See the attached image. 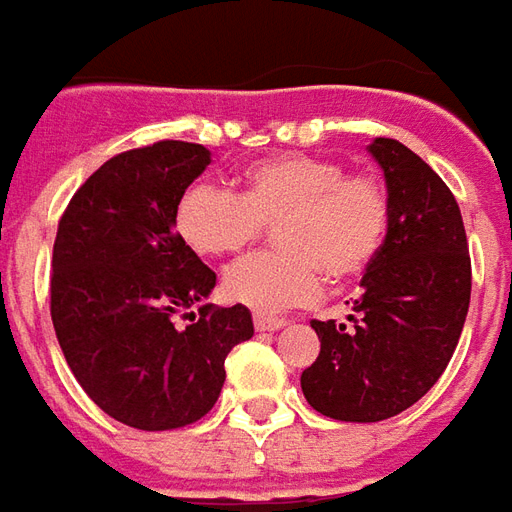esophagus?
Returning a JSON list of instances; mask_svg holds the SVG:
<instances>
[{"label": "esophagus", "mask_w": 512, "mask_h": 512, "mask_svg": "<svg viewBox=\"0 0 512 512\" xmlns=\"http://www.w3.org/2000/svg\"><path fill=\"white\" fill-rule=\"evenodd\" d=\"M285 326H288L285 318H266V315H255L257 332H279V329H285Z\"/></svg>", "instance_id": "1"}]
</instances>
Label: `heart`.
<instances>
[{"label":"heart","instance_id":"heart-1","mask_svg":"<svg viewBox=\"0 0 512 512\" xmlns=\"http://www.w3.org/2000/svg\"><path fill=\"white\" fill-rule=\"evenodd\" d=\"M274 224L282 252L244 257L224 274V296L263 315L318 299L321 274L362 277L384 246L389 197L381 180L345 175L334 158L279 153L246 167L241 194L197 180L175 202V233L202 257L241 252Z\"/></svg>","mask_w":512,"mask_h":512}]
</instances>
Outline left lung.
<instances>
[{
	"label": "left lung",
	"instance_id": "1",
	"mask_svg": "<svg viewBox=\"0 0 512 512\" xmlns=\"http://www.w3.org/2000/svg\"><path fill=\"white\" fill-rule=\"evenodd\" d=\"M367 153L389 197L384 246L359 282L351 323L312 321L321 354L301 373L307 403L343 422L414 406L452 359L472 296L466 230L447 183L397 139L376 136Z\"/></svg>",
	"mask_w": 512,
	"mask_h": 512
}]
</instances>
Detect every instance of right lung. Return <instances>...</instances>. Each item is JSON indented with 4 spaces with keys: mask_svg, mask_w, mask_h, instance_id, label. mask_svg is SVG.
<instances>
[{
    "mask_svg": "<svg viewBox=\"0 0 512 512\" xmlns=\"http://www.w3.org/2000/svg\"><path fill=\"white\" fill-rule=\"evenodd\" d=\"M211 164L191 142L109 158L62 213L51 260V321L95 406L136 430H172L219 400L224 359L255 334L252 312L208 304L216 274L175 233V202ZM201 304V318L174 326Z\"/></svg>",
    "mask_w": 512,
    "mask_h": 512,
    "instance_id": "1",
    "label": "right lung"
}]
</instances>
